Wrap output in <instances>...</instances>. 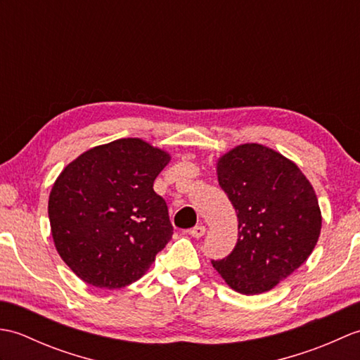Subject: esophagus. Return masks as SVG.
Masks as SVG:
<instances>
[{
  "label": "esophagus",
  "mask_w": 360,
  "mask_h": 360,
  "mask_svg": "<svg viewBox=\"0 0 360 360\" xmlns=\"http://www.w3.org/2000/svg\"><path fill=\"white\" fill-rule=\"evenodd\" d=\"M188 233L193 236V238H201V236L205 233V227L204 226H195L193 229H190Z\"/></svg>",
  "instance_id": "1"
}]
</instances>
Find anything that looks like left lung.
Segmentation results:
<instances>
[{"label":"left lung","instance_id":"left-lung-1","mask_svg":"<svg viewBox=\"0 0 360 360\" xmlns=\"http://www.w3.org/2000/svg\"><path fill=\"white\" fill-rule=\"evenodd\" d=\"M218 182L238 217V241L212 264L236 292L271 290L314 250L322 213L300 168L259 143H244L217 164Z\"/></svg>","mask_w":360,"mask_h":360}]
</instances>
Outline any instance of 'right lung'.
I'll return each mask as SVG.
<instances>
[{"label":"right lung","instance_id":"right-lung-1","mask_svg":"<svg viewBox=\"0 0 360 360\" xmlns=\"http://www.w3.org/2000/svg\"><path fill=\"white\" fill-rule=\"evenodd\" d=\"M168 153L136 137L83 153L60 173L48 204L56 249L88 285L120 289L139 280L172 240L162 196L153 190Z\"/></svg>","mask_w":360,"mask_h":360}]
</instances>
